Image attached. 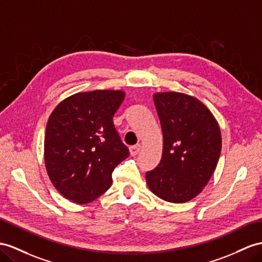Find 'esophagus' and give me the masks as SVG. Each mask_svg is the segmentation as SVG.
Returning <instances> with one entry per match:
<instances>
[{"label":"esophagus","instance_id":"1","mask_svg":"<svg viewBox=\"0 0 262 262\" xmlns=\"http://www.w3.org/2000/svg\"><path fill=\"white\" fill-rule=\"evenodd\" d=\"M139 150H140V145H139V144H137V145H135V146L129 147V154H130V156H136L137 154L139 152Z\"/></svg>","mask_w":262,"mask_h":262}]
</instances>
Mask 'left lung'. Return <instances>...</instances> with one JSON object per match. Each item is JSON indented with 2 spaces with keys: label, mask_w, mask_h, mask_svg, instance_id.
I'll list each match as a JSON object with an SVG mask.
<instances>
[{
  "label": "left lung",
  "mask_w": 262,
  "mask_h": 262,
  "mask_svg": "<svg viewBox=\"0 0 262 262\" xmlns=\"http://www.w3.org/2000/svg\"><path fill=\"white\" fill-rule=\"evenodd\" d=\"M163 132V155L146 172L148 188L168 203L183 204L203 191L216 169L221 133L209 108L177 92L152 95Z\"/></svg>",
  "instance_id": "1"
}]
</instances>
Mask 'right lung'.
<instances>
[{"label":"right lung","instance_id":"1","mask_svg":"<svg viewBox=\"0 0 262 262\" xmlns=\"http://www.w3.org/2000/svg\"><path fill=\"white\" fill-rule=\"evenodd\" d=\"M125 92L96 90L63 99L46 125L44 162L57 191L84 205L112 185L115 167L129 156L113 123Z\"/></svg>","mask_w":262,"mask_h":262}]
</instances>
